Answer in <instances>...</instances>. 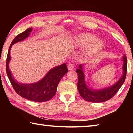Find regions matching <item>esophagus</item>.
I'll return each mask as SVG.
<instances>
[{
  "label": "esophagus",
  "mask_w": 133,
  "mask_h": 133,
  "mask_svg": "<svg viewBox=\"0 0 133 133\" xmlns=\"http://www.w3.org/2000/svg\"><path fill=\"white\" fill-rule=\"evenodd\" d=\"M74 67H75V65H74V64L71 63L67 64V68H68L69 70H71L74 69Z\"/></svg>",
  "instance_id": "obj_1"
}]
</instances>
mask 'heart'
I'll list each match as a JSON object with an SVG mask.
<instances>
[{
	"instance_id": "b5f03b06",
	"label": "heart",
	"mask_w": 133,
	"mask_h": 133,
	"mask_svg": "<svg viewBox=\"0 0 133 133\" xmlns=\"http://www.w3.org/2000/svg\"><path fill=\"white\" fill-rule=\"evenodd\" d=\"M96 36L90 33H83L76 37V42L78 44L85 45L91 42L87 54L89 56H94L102 50L103 47V43L100 40H95Z\"/></svg>"
}]
</instances>
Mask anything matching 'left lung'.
Instances as JSON below:
<instances>
[{"label": "left lung", "mask_w": 133, "mask_h": 133, "mask_svg": "<svg viewBox=\"0 0 133 133\" xmlns=\"http://www.w3.org/2000/svg\"><path fill=\"white\" fill-rule=\"evenodd\" d=\"M123 74L120 79L112 86L98 90L88 88L85 83V76L82 66L80 65L79 68L76 71L78 75L77 89L82 97L85 101L92 103L104 102L111 98L119 90L125 79L127 70V60L125 55L123 56Z\"/></svg>", "instance_id": "1"}]
</instances>
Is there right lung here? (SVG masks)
Wrapping results in <instances>:
<instances>
[{
  "label": "right lung",
  "instance_id": "obj_1",
  "mask_svg": "<svg viewBox=\"0 0 133 133\" xmlns=\"http://www.w3.org/2000/svg\"><path fill=\"white\" fill-rule=\"evenodd\" d=\"M31 30V28L26 29L23 32L16 36L11 43L6 58V73L13 89L19 95L33 102H47L55 95L60 80L68 72L66 64L64 63L51 69L39 82L30 84H21L16 82L12 77L9 68V63L10 60V51L12 45L28 37Z\"/></svg>",
  "mask_w": 133,
  "mask_h": 133
}]
</instances>
